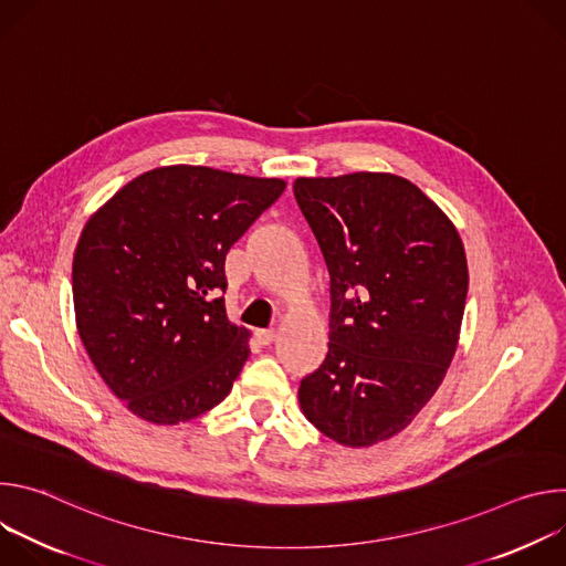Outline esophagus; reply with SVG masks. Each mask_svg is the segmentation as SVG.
Returning a JSON list of instances; mask_svg holds the SVG:
<instances>
[{
    "label": "esophagus",
    "instance_id": "obj_1",
    "mask_svg": "<svg viewBox=\"0 0 566 566\" xmlns=\"http://www.w3.org/2000/svg\"><path fill=\"white\" fill-rule=\"evenodd\" d=\"M255 338H258V343L260 345H271L273 340H275V332L273 329H260V332H255Z\"/></svg>",
    "mask_w": 566,
    "mask_h": 566
}]
</instances>
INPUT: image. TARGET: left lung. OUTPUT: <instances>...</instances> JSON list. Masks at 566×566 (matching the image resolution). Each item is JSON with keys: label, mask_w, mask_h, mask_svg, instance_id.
Listing matches in <instances>:
<instances>
[{"label": "left lung", "mask_w": 566, "mask_h": 566, "mask_svg": "<svg viewBox=\"0 0 566 566\" xmlns=\"http://www.w3.org/2000/svg\"><path fill=\"white\" fill-rule=\"evenodd\" d=\"M295 201L329 271V352L300 382L304 417L367 448L406 430L439 389L468 295L461 237L408 179L300 177Z\"/></svg>", "instance_id": "obj_1"}]
</instances>
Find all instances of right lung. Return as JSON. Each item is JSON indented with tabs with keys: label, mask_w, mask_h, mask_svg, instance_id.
<instances>
[{
	"label": "right lung",
	"mask_w": 566,
	"mask_h": 566,
	"mask_svg": "<svg viewBox=\"0 0 566 566\" xmlns=\"http://www.w3.org/2000/svg\"><path fill=\"white\" fill-rule=\"evenodd\" d=\"M284 188L203 166L156 168L87 221L73 255L77 334L136 417L177 426L228 396L251 349L226 317L223 262Z\"/></svg>",
	"instance_id": "obj_1"
}]
</instances>
